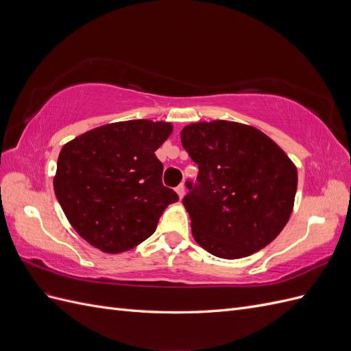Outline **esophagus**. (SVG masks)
Here are the masks:
<instances>
[{"mask_svg":"<svg viewBox=\"0 0 351 351\" xmlns=\"http://www.w3.org/2000/svg\"><path fill=\"white\" fill-rule=\"evenodd\" d=\"M176 192H177L178 197H180V199H182V197L184 196V192H186V189H184V186H183V184H180V186H177V187H176Z\"/></svg>","mask_w":351,"mask_h":351,"instance_id":"obj_1","label":"esophagus"}]
</instances>
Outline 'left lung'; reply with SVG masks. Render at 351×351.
I'll return each instance as SVG.
<instances>
[{"mask_svg":"<svg viewBox=\"0 0 351 351\" xmlns=\"http://www.w3.org/2000/svg\"><path fill=\"white\" fill-rule=\"evenodd\" d=\"M182 145L199 167L183 205L199 246L222 259L263 249L289 221L297 168L281 147L252 125L217 120L182 130Z\"/></svg>","mask_w":351,"mask_h":351,"instance_id":"1","label":"left lung"}]
</instances>
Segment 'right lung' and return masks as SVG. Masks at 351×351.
<instances>
[{"mask_svg":"<svg viewBox=\"0 0 351 351\" xmlns=\"http://www.w3.org/2000/svg\"><path fill=\"white\" fill-rule=\"evenodd\" d=\"M173 132L165 121L105 124L66 143L54 190L79 234L105 253H121L151 237L162 212L178 200L162 184L155 155Z\"/></svg>","mask_w":351,"mask_h":351,"instance_id":"obj_1","label":"right lung"}]
</instances>
